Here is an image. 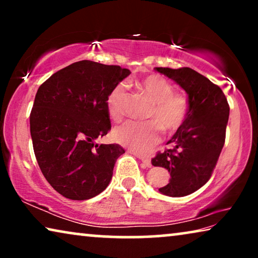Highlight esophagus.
I'll return each mask as SVG.
<instances>
[{"instance_id":"1","label":"esophagus","mask_w":258,"mask_h":258,"mask_svg":"<svg viewBox=\"0 0 258 258\" xmlns=\"http://www.w3.org/2000/svg\"><path fill=\"white\" fill-rule=\"evenodd\" d=\"M139 158L141 160V162H142V164L144 165V167H146V168H150V167H151V161H150V158L144 157V156H139Z\"/></svg>"}]
</instances>
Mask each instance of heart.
I'll return each mask as SVG.
<instances>
[{
	"label": "heart",
	"mask_w": 258,
	"mask_h": 258,
	"mask_svg": "<svg viewBox=\"0 0 258 258\" xmlns=\"http://www.w3.org/2000/svg\"><path fill=\"white\" fill-rule=\"evenodd\" d=\"M137 89L153 102L147 118L150 122H128L114 130V140L140 155L149 154L162 140L161 128L174 134L184 125L190 112L188 98L175 93L172 84L164 77L151 74L135 81ZM126 91L123 83L112 88L107 97V108L112 121H122L125 114Z\"/></svg>",
	"instance_id": "obj_1"
}]
</instances>
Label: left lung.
Segmentation results:
<instances>
[{"mask_svg":"<svg viewBox=\"0 0 258 258\" xmlns=\"http://www.w3.org/2000/svg\"><path fill=\"white\" fill-rule=\"evenodd\" d=\"M188 94L190 112L184 125L168 141L169 149L158 153L151 164L170 172L163 195L182 197L209 181L225 141L229 104L223 91L191 68H156Z\"/></svg>","mask_w":258,"mask_h":258,"instance_id":"1","label":"left lung"}]
</instances>
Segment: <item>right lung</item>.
I'll list each match as a JSON object with an SVG mask.
<instances>
[{"mask_svg": "<svg viewBox=\"0 0 258 258\" xmlns=\"http://www.w3.org/2000/svg\"><path fill=\"white\" fill-rule=\"evenodd\" d=\"M129 74L119 66L83 59L38 88L30 112L34 153L49 184L67 199H93L110 183L124 149L95 140L111 129L107 97Z\"/></svg>", "mask_w": 258, "mask_h": 258, "instance_id": "right-lung-1", "label": "right lung"}]
</instances>
